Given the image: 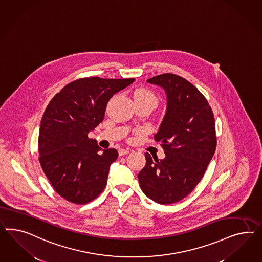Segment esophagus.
I'll return each instance as SVG.
<instances>
[{"label":"esophagus","instance_id":"esophagus-1","mask_svg":"<svg viewBox=\"0 0 262 262\" xmlns=\"http://www.w3.org/2000/svg\"><path fill=\"white\" fill-rule=\"evenodd\" d=\"M118 152H119V156H126L129 152V150L128 149H120Z\"/></svg>","mask_w":262,"mask_h":262}]
</instances>
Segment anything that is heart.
I'll return each mask as SVG.
<instances>
[{"instance_id":"b5f03b06","label":"heart","mask_w":262,"mask_h":262,"mask_svg":"<svg viewBox=\"0 0 262 262\" xmlns=\"http://www.w3.org/2000/svg\"><path fill=\"white\" fill-rule=\"evenodd\" d=\"M135 100H140V101H149L151 103H154V105L156 106V104L158 103V99L156 95L147 89H137L135 90Z\"/></svg>"}]
</instances>
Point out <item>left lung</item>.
Segmentation results:
<instances>
[{
	"label": "left lung",
	"mask_w": 262,
	"mask_h": 262,
	"mask_svg": "<svg viewBox=\"0 0 262 262\" xmlns=\"http://www.w3.org/2000/svg\"><path fill=\"white\" fill-rule=\"evenodd\" d=\"M147 81L166 92V113L155 135L165 158L146 152L138 181L148 198L170 205L190 194L206 173L217 145L214 115L206 97L182 77L166 73Z\"/></svg>",
	"instance_id": "1"
}]
</instances>
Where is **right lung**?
I'll use <instances>...</instances> for the list:
<instances>
[{
  "mask_svg": "<svg viewBox=\"0 0 262 262\" xmlns=\"http://www.w3.org/2000/svg\"><path fill=\"white\" fill-rule=\"evenodd\" d=\"M135 79L81 78L65 85L44 111L40 123L39 162L62 198L88 204L103 192L115 149L102 150L88 134L102 123L107 102Z\"/></svg>",
  "mask_w": 262,
  "mask_h": 262,
  "instance_id": "obj_1",
  "label": "right lung"
}]
</instances>
